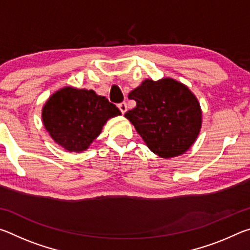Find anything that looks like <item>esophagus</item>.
<instances>
[{
  "label": "esophagus",
  "instance_id": "obj_1",
  "mask_svg": "<svg viewBox=\"0 0 250 250\" xmlns=\"http://www.w3.org/2000/svg\"><path fill=\"white\" fill-rule=\"evenodd\" d=\"M118 108L120 109L121 113H125L126 110H128V107H126V104L125 103H121V104H118Z\"/></svg>",
  "mask_w": 250,
  "mask_h": 250
}]
</instances>
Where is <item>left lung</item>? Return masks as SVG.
I'll return each mask as SVG.
<instances>
[{"instance_id":"8db88e82","label":"left lung","mask_w":250,"mask_h":250,"mask_svg":"<svg viewBox=\"0 0 250 250\" xmlns=\"http://www.w3.org/2000/svg\"><path fill=\"white\" fill-rule=\"evenodd\" d=\"M128 97L137 105L125 117L153 153L170 159L183 154L195 142L202 110L185 84L172 78L146 79Z\"/></svg>"}]
</instances>
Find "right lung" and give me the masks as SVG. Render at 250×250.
<instances>
[{"mask_svg": "<svg viewBox=\"0 0 250 250\" xmlns=\"http://www.w3.org/2000/svg\"><path fill=\"white\" fill-rule=\"evenodd\" d=\"M115 104L94 90L65 87L49 97L42 111L45 129L69 152H83L110 118L120 116Z\"/></svg>", "mask_w": 250, "mask_h": 250, "instance_id": "obj_1", "label": "right lung"}]
</instances>
